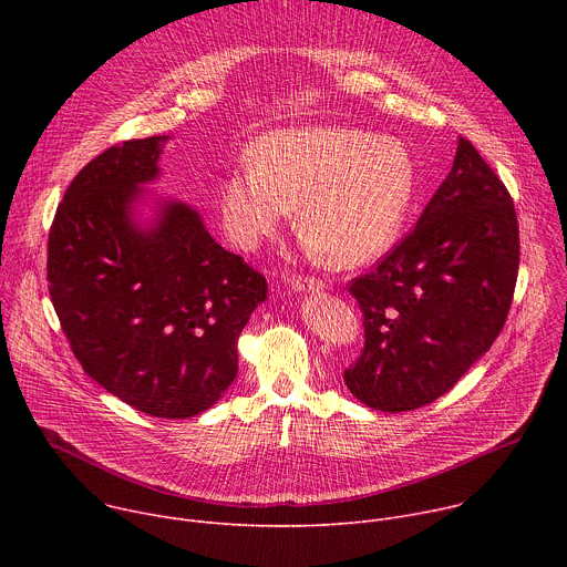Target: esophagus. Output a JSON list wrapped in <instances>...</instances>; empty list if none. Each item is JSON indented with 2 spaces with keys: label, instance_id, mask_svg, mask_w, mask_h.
Returning <instances> with one entry per match:
<instances>
[{
  "label": "esophagus",
  "instance_id": "esophagus-1",
  "mask_svg": "<svg viewBox=\"0 0 567 567\" xmlns=\"http://www.w3.org/2000/svg\"><path fill=\"white\" fill-rule=\"evenodd\" d=\"M291 289L296 291V293H302V291H309V293H318V291H322L326 289V282L322 280H313V278H293L291 280Z\"/></svg>",
  "mask_w": 567,
  "mask_h": 567
}]
</instances>
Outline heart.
Returning a JSON list of instances; mask_svg holds the SVG:
<instances>
[{
    "label": "heart",
    "mask_w": 567,
    "mask_h": 567,
    "mask_svg": "<svg viewBox=\"0 0 567 567\" xmlns=\"http://www.w3.org/2000/svg\"><path fill=\"white\" fill-rule=\"evenodd\" d=\"M254 161L219 184L226 235L251 251L296 205V233L313 258L352 269L385 254L406 219L415 166L396 138L357 127L311 125L262 134Z\"/></svg>",
    "instance_id": "obj_1"
}]
</instances>
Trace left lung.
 I'll use <instances>...</instances> for the list:
<instances>
[{
  "instance_id": "left-lung-1",
  "label": "left lung",
  "mask_w": 567,
  "mask_h": 567,
  "mask_svg": "<svg viewBox=\"0 0 567 567\" xmlns=\"http://www.w3.org/2000/svg\"><path fill=\"white\" fill-rule=\"evenodd\" d=\"M520 241L505 184L466 138L417 226L350 282L365 346L343 379L365 406L415 411L449 392L498 339Z\"/></svg>"
}]
</instances>
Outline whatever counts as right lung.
I'll list each match as a JSON object with an SVG mask.
<instances>
[{
	"mask_svg": "<svg viewBox=\"0 0 567 567\" xmlns=\"http://www.w3.org/2000/svg\"><path fill=\"white\" fill-rule=\"evenodd\" d=\"M168 138L125 141L75 175L49 233L47 280L83 370L141 413L186 420L233 383L267 280L179 199L156 197L138 219Z\"/></svg>",
	"mask_w": 567,
	"mask_h": 567,
	"instance_id": "1",
	"label": "right lung"
}]
</instances>
